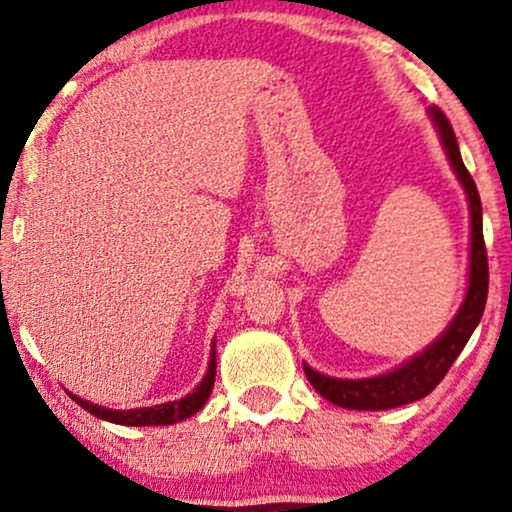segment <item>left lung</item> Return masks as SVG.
<instances>
[{
	"label": "left lung",
	"mask_w": 512,
	"mask_h": 512,
	"mask_svg": "<svg viewBox=\"0 0 512 512\" xmlns=\"http://www.w3.org/2000/svg\"><path fill=\"white\" fill-rule=\"evenodd\" d=\"M428 115L433 117V124L440 134V141L447 152L451 169L459 178L463 190L468 195L470 207V272H468V291L463 298V305L456 313L440 338L428 345L421 355L411 357L402 367H397L388 374L374 378H331L320 371L310 369L303 364L305 376L313 383V388L324 400L338 404L343 409H360V411H381L395 409L402 404L416 402L426 397L437 388V383L447 376L451 364L461 355L463 345L473 336V331L482 320L484 303H487L489 291V268H487V249H484L482 235V202L480 192L473 176L468 174L466 164L461 159L459 143H456L454 129H451L447 115L440 108H428Z\"/></svg>",
	"instance_id": "obj_1"
}]
</instances>
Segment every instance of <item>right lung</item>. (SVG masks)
I'll list each match as a JSON object with an SVG mask.
<instances>
[{
  "instance_id": "obj_1",
  "label": "right lung",
  "mask_w": 512,
  "mask_h": 512,
  "mask_svg": "<svg viewBox=\"0 0 512 512\" xmlns=\"http://www.w3.org/2000/svg\"><path fill=\"white\" fill-rule=\"evenodd\" d=\"M214 378H216V343L211 345V360H209V369L204 374L202 383L192 390L190 395H185L183 400H174V402H164V404H155V407H141V409H105L101 404H91L82 400V397L72 395L79 407L89 411L103 421L110 423H119V426H171V423L183 421L192 414H197L199 409L204 407L211 395V388H214Z\"/></svg>"
}]
</instances>
